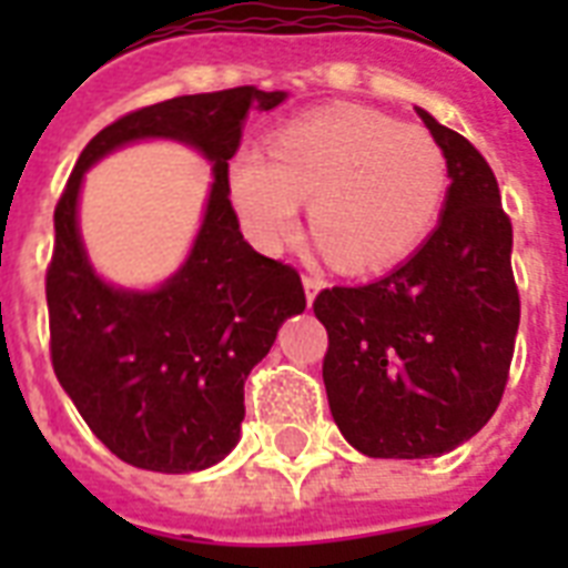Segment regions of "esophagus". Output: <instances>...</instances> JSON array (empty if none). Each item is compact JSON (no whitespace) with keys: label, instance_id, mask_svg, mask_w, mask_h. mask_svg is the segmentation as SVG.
<instances>
[{"label":"esophagus","instance_id":"esophagus-1","mask_svg":"<svg viewBox=\"0 0 568 568\" xmlns=\"http://www.w3.org/2000/svg\"><path fill=\"white\" fill-rule=\"evenodd\" d=\"M324 276L321 274H303V288H306V301H315V294L321 292V288H324Z\"/></svg>","mask_w":568,"mask_h":568}]
</instances>
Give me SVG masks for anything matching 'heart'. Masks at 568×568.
I'll use <instances>...</instances> for the list:
<instances>
[{"label": "heart", "mask_w": 568, "mask_h": 568, "mask_svg": "<svg viewBox=\"0 0 568 568\" xmlns=\"http://www.w3.org/2000/svg\"><path fill=\"white\" fill-rule=\"evenodd\" d=\"M271 162L244 146L226 189L247 239L280 250L310 200V230L342 271H372L409 256L436 226L448 196V155L422 126H400L359 105L318 109L271 138Z\"/></svg>", "instance_id": "b5f03b06"}]
</instances>
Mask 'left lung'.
Here are the masks:
<instances>
[{
	"mask_svg": "<svg viewBox=\"0 0 568 568\" xmlns=\"http://www.w3.org/2000/svg\"><path fill=\"white\" fill-rule=\"evenodd\" d=\"M448 155L433 235L368 285H333L312 310L327 327L324 386L338 430L365 457H442L501 404L519 329L513 223L493 168L418 109Z\"/></svg>",
	"mask_w": 568,
	"mask_h": 568,
	"instance_id": "left-lung-1",
	"label": "left lung"
}]
</instances>
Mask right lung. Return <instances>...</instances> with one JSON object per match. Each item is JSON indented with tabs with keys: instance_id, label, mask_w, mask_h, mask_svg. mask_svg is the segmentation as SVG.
I'll use <instances>...</instances> for the list:
<instances>
[{
	"instance_id": "obj_1",
	"label": "right lung",
	"mask_w": 568,
	"mask_h": 568,
	"mask_svg": "<svg viewBox=\"0 0 568 568\" xmlns=\"http://www.w3.org/2000/svg\"><path fill=\"white\" fill-rule=\"evenodd\" d=\"M283 100L244 84L129 111L91 138L58 200L47 267L52 368L93 436L129 466L185 475L221 463L239 442L244 379L283 321L306 310L301 274L250 247L226 189L247 114ZM141 136L194 145L215 173L195 247L155 293L102 284L74 223L83 171Z\"/></svg>"
}]
</instances>
